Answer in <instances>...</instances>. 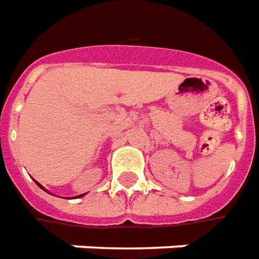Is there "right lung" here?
Returning <instances> with one entry per match:
<instances>
[{
    "label": "right lung",
    "instance_id": "add662e5",
    "mask_svg": "<svg viewBox=\"0 0 259 259\" xmlns=\"http://www.w3.org/2000/svg\"><path fill=\"white\" fill-rule=\"evenodd\" d=\"M37 184H38V183H37ZM38 185H40V184H38ZM40 187H41V185H40ZM80 197H82V195H80Z\"/></svg>",
    "mask_w": 259,
    "mask_h": 259
}]
</instances>
